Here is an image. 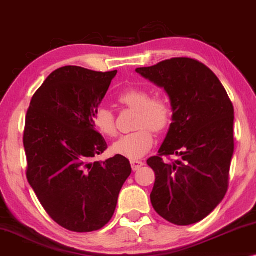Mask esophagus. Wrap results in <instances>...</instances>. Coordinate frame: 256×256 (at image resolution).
Segmentation results:
<instances>
[{
    "mask_svg": "<svg viewBox=\"0 0 256 256\" xmlns=\"http://www.w3.org/2000/svg\"><path fill=\"white\" fill-rule=\"evenodd\" d=\"M130 164H132V170L136 171V170H138L140 168H142L143 164H144V163H143L142 160H130Z\"/></svg>",
    "mask_w": 256,
    "mask_h": 256,
    "instance_id": "obj_1",
    "label": "esophagus"
}]
</instances>
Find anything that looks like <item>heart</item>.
<instances>
[{
	"instance_id": "heart-1",
	"label": "heart",
	"mask_w": 256,
	"mask_h": 256,
	"mask_svg": "<svg viewBox=\"0 0 256 256\" xmlns=\"http://www.w3.org/2000/svg\"><path fill=\"white\" fill-rule=\"evenodd\" d=\"M141 87H128L118 94L116 100L124 106L136 110L135 128L138 130L121 136L112 146L116 155L136 160L144 156L154 144V132H160L166 127L171 118L170 104L160 96H152ZM94 127L107 138L116 135L114 115L106 107H100L93 114Z\"/></svg>"
}]
</instances>
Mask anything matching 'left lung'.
<instances>
[{"label": "left lung", "instance_id": "obj_1", "mask_svg": "<svg viewBox=\"0 0 256 256\" xmlns=\"http://www.w3.org/2000/svg\"><path fill=\"white\" fill-rule=\"evenodd\" d=\"M166 90L172 124L146 160L156 180L150 199L171 224L188 226L206 218L225 197L234 152V108L214 73L191 58H172L136 68ZM180 160L164 164L162 156Z\"/></svg>", "mask_w": 256, "mask_h": 256}]
</instances>
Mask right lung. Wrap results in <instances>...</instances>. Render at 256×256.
Returning a JSON list of instances; mask_svg holds the SVG:
<instances>
[{
	"label": "right lung",
	"mask_w": 256,
	"mask_h": 256,
	"mask_svg": "<svg viewBox=\"0 0 256 256\" xmlns=\"http://www.w3.org/2000/svg\"><path fill=\"white\" fill-rule=\"evenodd\" d=\"M116 73L79 66L56 70L34 94L26 113L28 180L48 216L72 232L102 228L132 174L124 156L92 162L107 149L92 116Z\"/></svg>",
	"instance_id": "obj_1"
}]
</instances>
